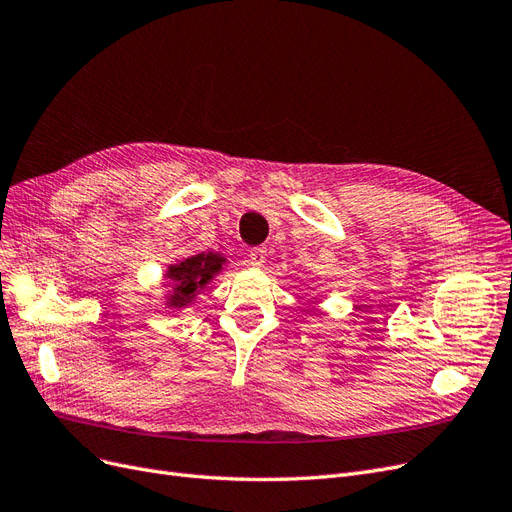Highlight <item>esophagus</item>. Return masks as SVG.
<instances>
[{"label":"esophagus","instance_id":"esophagus-1","mask_svg":"<svg viewBox=\"0 0 512 512\" xmlns=\"http://www.w3.org/2000/svg\"><path fill=\"white\" fill-rule=\"evenodd\" d=\"M247 259H249L251 265H257V268H259V265H263L265 259H268V249H265V247H255V249L249 251Z\"/></svg>","mask_w":512,"mask_h":512}]
</instances>
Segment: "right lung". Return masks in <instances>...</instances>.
<instances>
[{"mask_svg": "<svg viewBox=\"0 0 512 512\" xmlns=\"http://www.w3.org/2000/svg\"><path fill=\"white\" fill-rule=\"evenodd\" d=\"M219 270L221 259L217 255H196L182 261L180 265H173L169 270V278L173 280L175 291V295L171 297L173 305H184L196 288L207 284Z\"/></svg>", "mask_w": 512, "mask_h": 512, "instance_id": "obj_1", "label": "right lung"}]
</instances>
